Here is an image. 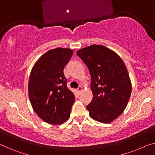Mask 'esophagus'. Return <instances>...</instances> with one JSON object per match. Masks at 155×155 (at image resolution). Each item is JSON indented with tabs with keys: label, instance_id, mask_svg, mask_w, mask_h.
<instances>
[{
	"label": "esophagus",
	"instance_id": "34e87169",
	"mask_svg": "<svg viewBox=\"0 0 155 155\" xmlns=\"http://www.w3.org/2000/svg\"><path fill=\"white\" fill-rule=\"evenodd\" d=\"M83 91V87H81V86H79L78 87V89H77V92H78V94H80L81 92V91Z\"/></svg>",
	"mask_w": 155,
	"mask_h": 155
}]
</instances>
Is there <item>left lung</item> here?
Instances as JSON below:
<instances>
[{"instance_id":"1","label":"left lung","mask_w":155,"mask_h":155,"mask_svg":"<svg viewBox=\"0 0 155 155\" xmlns=\"http://www.w3.org/2000/svg\"><path fill=\"white\" fill-rule=\"evenodd\" d=\"M77 54L91 76L93 97L86 107L89 115L96 121L110 123L123 113L131 96L126 65L116 53L101 45L83 48Z\"/></svg>"}]
</instances>
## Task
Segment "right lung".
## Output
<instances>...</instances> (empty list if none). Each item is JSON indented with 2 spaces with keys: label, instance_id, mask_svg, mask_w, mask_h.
Listing matches in <instances>:
<instances>
[{
  "label": "right lung",
  "instance_id": "add662e5",
  "mask_svg": "<svg viewBox=\"0 0 155 155\" xmlns=\"http://www.w3.org/2000/svg\"><path fill=\"white\" fill-rule=\"evenodd\" d=\"M73 51L56 48L48 51L32 68L28 81V96L34 111L43 121L61 124L70 116L75 97L67 87L63 70Z\"/></svg>",
  "mask_w": 155,
  "mask_h": 155
}]
</instances>
